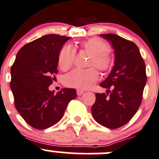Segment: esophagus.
<instances>
[{"mask_svg": "<svg viewBox=\"0 0 159 159\" xmlns=\"http://www.w3.org/2000/svg\"><path fill=\"white\" fill-rule=\"evenodd\" d=\"M83 93H84V91L82 90V89H77L76 90V93H77L78 96H81Z\"/></svg>", "mask_w": 159, "mask_h": 159, "instance_id": "34e87169", "label": "esophagus"}]
</instances>
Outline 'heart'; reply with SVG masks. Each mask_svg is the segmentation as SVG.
Wrapping results in <instances>:
<instances>
[{"mask_svg":"<svg viewBox=\"0 0 159 159\" xmlns=\"http://www.w3.org/2000/svg\"><path fill=\"white\" fill-rule=\"evenodd\" d=\"M83 49L91 53L89 59V66H95L100 71H107L113 64L112 56L109 52L108 44L99 38H91L80 42ZM76 56V48L71 45H66L61 48L58 57L59 66L62 70H66L73 66ZM99 78L98 72L94 67L80 70L75 69L67 73L63 78L64 84L70 87L86 89Z\"/></svg>","mask_w":159,"mask_h":159,"instance_id":"obj_1","label":"heart"}]
</instances>
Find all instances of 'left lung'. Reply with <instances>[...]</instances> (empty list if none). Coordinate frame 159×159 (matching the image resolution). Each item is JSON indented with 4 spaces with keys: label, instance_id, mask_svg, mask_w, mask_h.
<instances>
[{
    "label": "left lung",
    "instance_id": "left-lung-1",
    "mask_svg": "<svg viewBox=\"0 0 159 159\" xmlns=\"http://www.w3.org/2000/svg\"><path fill=\"white\" fill-rule=\"evenodd\" d=\"M114 50V66L100 86L106 93H96L92 114L96 121L110 129L126 125L138 111L147 82L146 68L139 48L117 34H102Z\"/></svg>",
    "mask_w": 159,
    "mask_h": 159
}]
</instances>
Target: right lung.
Here are the masks:
<instances>
[{
  "instance_id": "right-lung-1",
  "label": "right lung",
  "mask_w": 159,
  "mask_h": 159,
  "mask_svg": "<svg viewBox=\"0 0 159 159\" xmlns=\"http://www.w3.org/2000/svg\"><path fill=\"white\" fill-rule=\"evenodd\" d=\"M70 37L46 34L25 45L11 70L10 86L15 106L25 120L36 129H46L62 119L75 89L64 88L55 94L48 86L57 73L58 57Z\"/></svg>"
}]
</instances>
